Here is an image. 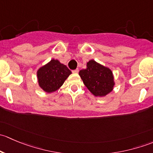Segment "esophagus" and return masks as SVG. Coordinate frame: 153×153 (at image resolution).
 I'll return each mask as SVG.
<instances>
[{
	"label": "esophagus",
	"mask_w": 153,
	"mask_h": 153,
	"mask_svg": "<svg viewBox=\"0 0 153 153\" xmlns=\"http://www.w3.org/2000/svg\"><path fill=\"white\" fill-rule=\"evenodd\" d=\"M78 72H79V70H78V69H75V70H72V72H73V73H75V74H78Z\"/></svg>",
	"instance_id": "1"
}]
</instances>
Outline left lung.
<instances>
[{
	"instance_id": "obj_1",
	"label": "left lung",
	"mask_w": 153,
	"mask_h": 153,
	"mask_svg": "<svg viewBox=\"0 0 153 153\" xmlns=\"http://www.w3.org/2000/svg\"><path fill=\"white\" fill-rule=\"evenodd\" d=\"M79 75L94 96L104 97L113 90L115 83L112 70L94 60L86 63V68L80 70Z\"/></svg>"
}]
</instances>
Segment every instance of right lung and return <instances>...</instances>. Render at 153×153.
I'll list each match as a JSON object with an SVG mask.
<instances>
[{"label": "right lung", "mask_w": 153, "mask_h": 153, "mask_svg": "<svg viewBox=\"0 0 153 153\" xmlns=\"http://www.w3.org/2000/svg\"><path fill=\"white\" fill-rule=\"evenodd\" d=\"M72 72L58 60L52 59L37 71L38 86L47 93L55 92L64 84Z\"/></svg>", "instance_id": "1"}]
</instances>
